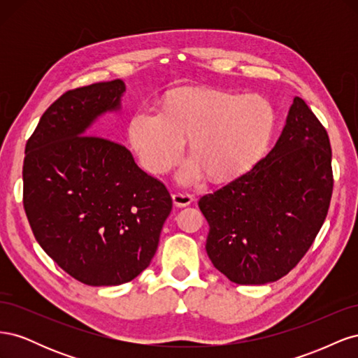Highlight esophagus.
I'll return each mask as SVG.
<instances>
[{
    "label": "esophagus",
    "instance_id": "obj_1",
    "mask_svg": "<svg viewBox=\"0 0 358 358\" xmlns=\"http://www.w3.org/2000/svg\"><path fill=\"white\" fill-rule=\"evenodd\" d=\"M192 201H194V196H191V194H188V192L176 191L175 194H173V203H175L178 208H183V206H188Z\"/></svg>",
    "mask_w": 358,
    "mask_h": 358
}]
</instances>
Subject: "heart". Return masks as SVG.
<instances>
[{"instance_id":"obj_1","label":"heart","mask_w":358,"mask_h":358,"mask_svg":"<svg viewBox=\"0 0 358 358\" xmlns=\"http://www.w3.org/2000/svg\"><path fill=\"white\" fill-rule=\"evenodd\" d=\"M273 128L275 110L263 96L189 90L173 96L164 113L137 110L129 138L140 164L154 175L175 164L191 138L192 158L179 179L196 182L206 171L213 180H230L263 157Z\"/></svg>"}]
</instances>
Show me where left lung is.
I'll use <instances>...</instances> for the list:
<instances>
[{
    "instance_id": "8db88e82",
    "label": "left lung",
    "mask_w": 358,
    "mask_h": 358,
    "mask_svg": "<svg viewBox=\"0 0 358 358\" xmlns=\"http://www.w3.org/2000/svg\"><path fill=\"white\" fill-rule=\"evenodd\" d=\"M333 192L326 128L300 96L270 152L242 176L199 200L209 222L212 264L239 285L285 276L308 252Z\"/></svg>"
}]
</instances>
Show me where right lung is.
I'll return each mask as SVG.
<instances>
[{"label": "right lung", "mask_w": 358, "mask_h": 358, "mask_svg": "<svg viewBox=\"0 0 358 358\" xmlns=\"http://www.w3.org/2000/svg\"><path fill=\"white\" fill-rule=\"evenodd\" d=\"M121 79L62 94L43 113L24 159V208L36 241L62 270L92 287L133 280L154 258L171 212L166 185L129 150L88 136L121 109Z\"/></svg>", "instance_id": "obj_1"}]
</instances>
